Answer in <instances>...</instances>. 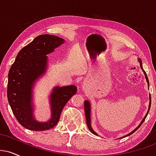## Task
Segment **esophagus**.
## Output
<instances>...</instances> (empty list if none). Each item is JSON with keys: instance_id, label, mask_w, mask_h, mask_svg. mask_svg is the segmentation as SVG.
<instances>
[{"instance_id": "obj_1", "label": "esophagus", "mask_w": 156, "mask_h": 156, "mask_svg": "<svg viewBox=\"0 0 156 156\" xmlns=\"http://www.w3.org/2000/svg\"><path fill=\"white\" fill-rule=\"evenodd\" d=\"M83 88H84V87H83Z\"/></svg>"}]
</instances>
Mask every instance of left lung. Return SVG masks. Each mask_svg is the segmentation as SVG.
<instances>
[{
    "label": "left lung",
    "instance_id": "obj_1",
    "mask_svg": "<svg viewBox=\"0 0 156 156\" xmlns=\"http://www.w3.org/2000/svg\"><path fill=\"white\" fill-rule=\"evenodd\" d=\"M138 62H139V64H140V67H141V70L143 71V73H144V76H145V79H146V80H147V83L148 89H149V86H150V85H149V80H148L147 76V74H146L145 71H144V69H143V67H142V62H141V58H138ZM149 99H150V103H149V107H148L147 112L146 115L144 116V117L143 118V119H142V120H141V122H140V124H139V125H138V126L136 127V128L135 129H134L133 130H132V131L130 132V133H128V134H127V135L124 136H122V137H121V138H119V139H122V138H125V137H126V136H128L131 135V134H132V133H133L134 132H135L136 130L138 129V128H139V127L141 126V124H142V123L144 122V119H145V118L147 117V116L148 113H149V111H150V105H151V96H150V94H149ZM84 110H85L86 119H87V126H88L89 130H90V131L92 132V133L93 134H94V135H96V136H99V135H98V133H96L95 131H94V130H93V128H92V125H91V104H90V102H89V101H84Z\"/></svg>",
    "mask_w": 156,
    "mask_h": 156
}]
</instances>
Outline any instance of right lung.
Listing matches in <instances>:
<instances>
[{
	"mask_svg": "<svg viewBox=\"0 0 156 156\" xmlns=\"http://www.w3.org/2000/svg\"><path fill=\"white\" fill-rule=\"evenodd\" d=\"M64 39L50 34L39 35L20 51L8 76L7 98L18 122L31 130L53 128L59 120L64 105L76 94L75 85L55 87L49 96L51 118L38 121L34 114V87L47 71L48 55L64 43Z\"/></svg>",
	"mask_w": 156,
	"mask_h": 156,
	"instance_id": "right-lung-1",
	"label": "right lung"
}]
</instances>
